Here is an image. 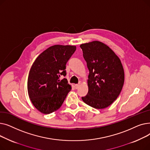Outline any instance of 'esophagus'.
<instances>
[{
	"label": "esophagus",
	"instance_id": "obj_1",
	"mask_svg": "<svg viewBox=\"0 0 150 150\" xmlns=\"http://www.w3.org/2000/svg\"><path fill=\"white\" fill-rule=\"evenodd\" d=\"M80 84H75V89H78V88H79V87H80Z\"/></svg>",
	"mask_w": 150,
	"mask_h": 150
}]
</instances>
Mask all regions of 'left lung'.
Returning a JSON list of instances; mask_svg holds the SVG:
<instances>
[{"instance_id":"obj_1","label":"left lung","mask_w":150,"mask_h":150,"mask_svg":"<svg viewBox=\"0 0 150 150\" xmlns=\"http://www.w3.org/2000/svg\"><path fill=\"white\" fill-rule=\"evenodd\" d=\"M80 47L89 71L88 93L81 98L92 108H106L123 88L125 74L120 59L107 45L98 41L82 44Z\"/></svg>"}]
</instances>
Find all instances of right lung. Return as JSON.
<instances>
[{
	"label": "right lung",
	"instance_id": "1",
	"mask_svg": "<svg viewBox=\"0 0 150 150\" xmlns=\"http://www.w3.org/2000/svg\"><path fill=\"white\" fill-rule=\"evenodd\" d=\"M75 45H54L41 53L31 66L27 81L28 96L33 106L45 114L58 110L72 87L66 78V65L76 50Z\"/></svg>",
	"mask_w": 150,
	"mask_h": 150
}]
</instances>
